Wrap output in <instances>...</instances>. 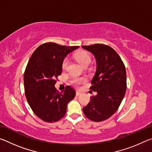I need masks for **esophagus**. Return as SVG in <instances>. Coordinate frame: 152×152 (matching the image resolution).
<instances>
[{"instance_id":"1","label":"esophagus","mask_w":152,"mask_h":152,"mask_svg":"<svg viewBox=\"0 0 152 152\" xmlns=\"http://www.w3.org/2000/svg\"><path fill=\"white\" fill-rule=\"evenodd\" d=\"M81 92H78V91H76V95L77 96H80V95H81Z\"/></svg>"}]
</instances>
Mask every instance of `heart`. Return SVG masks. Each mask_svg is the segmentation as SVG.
Listing matches in <instances>:
<instances>
[{
    "label": "heart",
    "instance_id": "obj_1",
    "mask_svg": "<svg viewBox=\"0 0 152 152\" xmlns=\"http://www.w3.org/2000/svg\"><path fill=\"white\" fill-rule=\"evenodd\" d=\"M76 60L78 61V63L83 67L88 66L91 61V58L88 53L84 52V51H80L75 55ZM69 62L68 59H65L62 63V68L63 70L66 69L67 66ZM84 81V78H73L71 80V83L74 86H78Z\"/></svg>",
    "mask_w": 152,
    "mask_h": 152
}]
</instances>
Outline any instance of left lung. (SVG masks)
<instances>
[{
  "instance_id": "1",
  "label": "left lung",
  "mask_w": 152,
  "mask_h": 152,
  "mask_svg": "<svg viewBox=\"0 0 152 152\" xmlns=\"http://www.w3.org/2000/svg\"><path fill=\"white\" fill-rule=\"evenodd\" d=\"M94 55L96 70L91 90L97 94L82 110L90 120L100 122L117 111L125 94L127 76L124 64L112 48L103 44L82 46Z\"/></svg>"
}]
</instances>
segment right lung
<instances>
[{"mask_svg":"<svg viewBox=\"0 0 152 152\" xmlns=\"http://www.w3.org/2000/svg\"><path fill=\"white\" fill-rule=\"evenodd\" d=\"M79 46H62L46 43L35 50L24 74V88L33 113L45 122L58 121L65 115L67 104L75 97V91L67 86L63 92L56 88V78L62 71V63Z\"/></svg>","mask_w":152,"mask_h":152,"instance_id":"1","label":"right lung"}]
</instances>
